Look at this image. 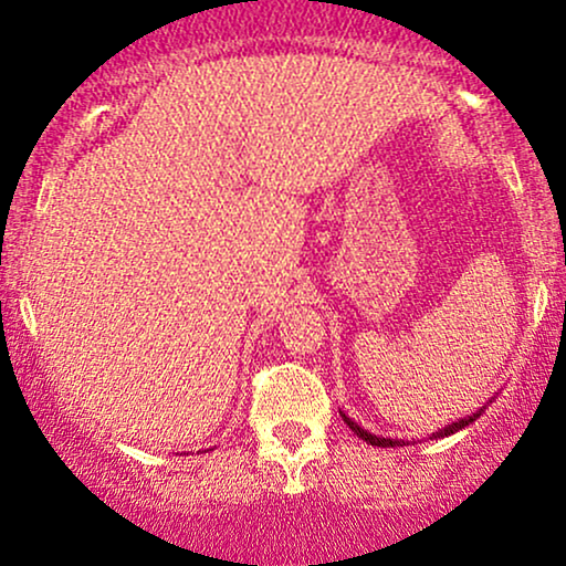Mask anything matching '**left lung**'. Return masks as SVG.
<instances>
[{
	"instance_id": "obj_1",
	"label": "left lung",
	"mask_w": 566,
	"mask_h": 566,
	"mask_svg": "<svg viewBox=\"0 0 566 566\" xmlns=\"http://www.w3.org/2000/svg\"><path fill=\"white\" fill-rule=\"evenodd\" d=\"M484 409H486V407H484ZM484 409H479V412H474V415H469V417H461V420H459V422H451V424H446V428H443V430L432 432V438H448V436H453V432H459V430H463V428H467V424H471V422H474V420H476V417L484 412ZM339 415H343V412H339ZM343 420L347 422V428H350V430L355 432V436H358V438H363V440H366V443H370V446H378V448L409 446V443H405V440H397V438H378V436H370V432H368V430H363V428H360V424H358V422H355V420H350V417H347V415H343Z\"/></svg>"
}]
</instances>
